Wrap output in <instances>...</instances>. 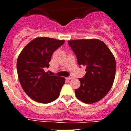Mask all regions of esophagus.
Listing matches in <instances>:
<instances>
[{
  "label": "esophagus",
  "mask_w": 131,
  "mask_h": 131,
  "mask_svg": "<svg viewBox=\"0 0 131 131\" xmlns=\"http://www.w3.org/2000/svg\"><path fill=\"white\" fill-rule=\"evenodd\" d=\"M73 79V77L72 76H70V77H67V79H68V80H72V79Z\"/></svg>",
  "instance_id": "obj_1"
}]
</instances>
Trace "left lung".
Wrapping results in <instances>:
<instances>
[{"instance_id":"left-lung-1","label":"left lung","mask_w":131,"mask_h":131,"mask_svg":"<svg viewBox=\"0 0 131 131\" xmlns=\"http://www.w3.org/2000/svg\"><path fill=\"white\" fill-rule=\"evenodd\" d=\"M76 54L78 64L85 67L80 86L75 89L77 98L87 104L97 102L108 94L113 85L116 71L114 56L103 41L96 39L68 41Z\"/></svg>"}]
</instances>
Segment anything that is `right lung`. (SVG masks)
Masks as SVG:
<instances>
[{
  "instance_id": "right-lung-1",
  "label": "right lung",
  "mask_w": 131,
  "mask_h": 131,
  "mask_svg": "<svg viewBox=\"0 0 131 131\" xmlns=\"http://www.w3.org/2000/svg\"><path fill=\"white\" fill-rule=\"evenodd\" d=\"M64 40L37 37L23 48L17 59L18 79L25 93L34 101L49 103L59 95L65 83L64 77L50 75L44 71L49 67L52 53Z\"/></svg>"
}]
</instances>
